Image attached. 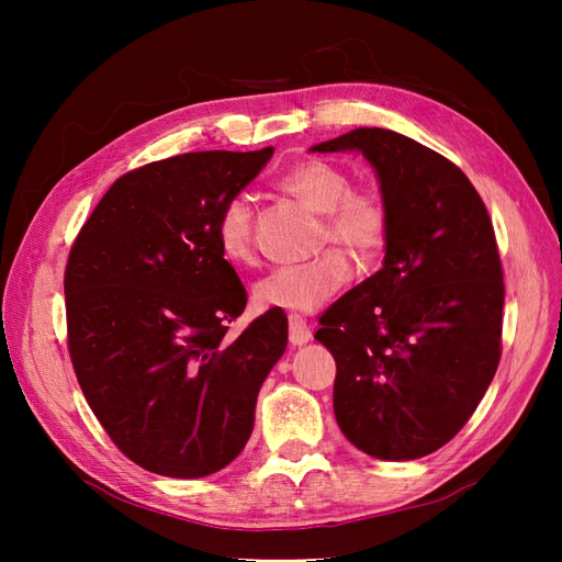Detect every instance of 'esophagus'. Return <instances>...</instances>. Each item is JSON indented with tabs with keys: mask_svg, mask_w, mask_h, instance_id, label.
Segmentation results:
<instances>
[{
	"mask_svg": "<svg viewBox=\"0 0 562 562\" xmlns=\"http://www.w3.org/2000/svg\"><path fill=\"white\" fill-rule=\"evenodd\" d=\"M288 326H291V345L293 347L307 345L312 339V328L307 326V321H304L300 314L288 316Z\"/></svg>",
	"mask_w": 562,
	"mask_h": 562,
	"instance_id": "1",
	"label": "esophagus"
}]
</instances>
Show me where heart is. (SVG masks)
<instances>
[{"mask_svg": "<svg viewBox=\"0 0 562 562\" xmlns=\"http://www.w3.org/2000/svg\"><path fill=\"white\" fill-rule=\"evenodd\" d=\"M279 187L323 217L321 246L335 244L356 260H370L389 239V209L378 192L353 190L342 168L310 159L293 166ZM217 246L234 265L255 258V209L246 194L232 196L217 215ZM351 279L345 252L326 250L316 260L269 271L252 288V297L265 310L314 312Z\"/></svg>", "mask_w": 562, "mask_h": 562, "instance_id": "obj_1", "label": "heart"}]
</instances>
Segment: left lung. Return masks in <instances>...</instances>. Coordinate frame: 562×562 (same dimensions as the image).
<instances>
[{
    "mask_svg": "<svg viewBox=\"0 0 562 562\" xmlns=\"http://www.w3.org/2000/svg\"><path fill=\"white\" fill-rule=\"evenodd\" d=\"M312 151H361L391 223L382 269L318 318L335 419L370 457L431 454L499 366L504 274L487 209L452 161L396 131L353 128Z\"/></svg>",
    "mask_w": 562,
    "mask_h": 562,
    "instance_id": "obj_1",
    "label": "left lung"
}]
</instances>
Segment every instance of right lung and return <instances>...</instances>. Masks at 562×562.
<instances>
[{"mask_svg":"<svg viewBox=\"0 0 562 562\" xmlns=\"http://www.w3.org/2000/svg\"><path fill=\"white\" fill-rule=\"evenodd\" d=\"M274 155L190 151L119 178L65 267L67 349L114 446L168 479H203L248 443L255 403L288 345L267 312L236 337L246 288L215 225Z\"/></svg>","mask_w":562,"mask_h":562,"instance_id":"add662e5","label":"right lung"}]
</instances>
